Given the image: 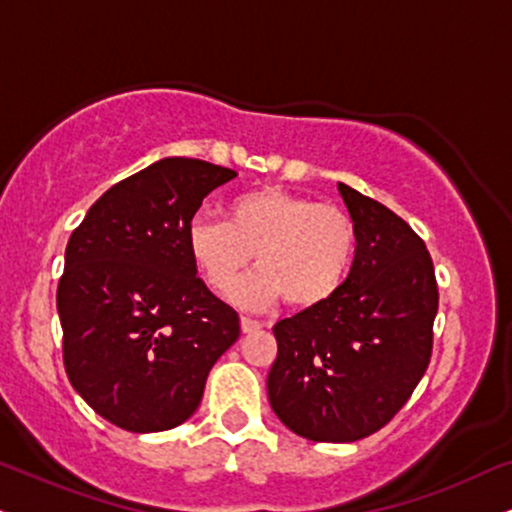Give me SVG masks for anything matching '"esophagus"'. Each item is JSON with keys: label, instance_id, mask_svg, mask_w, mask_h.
<instances>
[{"label": "esophagus", "instance_id": "esophagus-1", "mask_svg": "<svg viewBox=\"0 0 512 512\" xmlns=\"http://www.w3.org/2000/svg\"><path fill=\"white\" fill-rule=\"evenodd\" d=\"M263 325L261 320H254V318H242V332L244 334H251V332H258V330H263Z\"/></svg>", "mask_w": 512, "mask_h": 512}]
</instances>
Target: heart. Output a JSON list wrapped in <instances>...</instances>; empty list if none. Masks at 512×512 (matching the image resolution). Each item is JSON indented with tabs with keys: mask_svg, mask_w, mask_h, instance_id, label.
<instances>
[{
	"mask_svg": "<svg viewBox=\"0 0 512 512\" xmlns=\"http://www.w3.org/2000/svg\"><path fill=\"white\" fill-rule=\"evenodd\" d=\"M185 239L189 258L216 292L235 285L256 254L261 270L232 292L246 308L280 296L296 308L325 304L342 289L356 256L349 213L280 187L239 194L227 206V220L194 216Z\"/></svg>",
	"mask_w": 512,
	"mask_h": 512,
	"instance_id": "heart-1",
	"label": "heart"
}]
</instances>
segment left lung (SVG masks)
Returning <instances> with one entry per match:
<instances>
[{"instance_id":"obj_1","label":"left lung","mask_w":512,"mask_h":512,"mask_svg":"<svg viewBox=\"0 0 512 512\" xmlns=\"http://www.w3.org/2000/svg\"><path fill=\"white\" fill-rule=\"evenodd\" d=\"M356 225L351 273L325 304L273 327L268 372L275 415L311 441H358L382 430L432 358L439 289L432 256L406 220L339 182Z\"/></svg>"}]
</instances>
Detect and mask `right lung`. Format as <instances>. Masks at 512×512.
<instances>
[{
  "label": "right lung",
  "mask_w": 512,
  "mask_h": 512,
  "mask_svg": "<svg viewBox=\"0 0 512 512\" xmlns=\"http://www.w3.org/2000/svg\"><path fill=\"white\" fill-rule=\"evenodd\" d=\"M230 168L161 159L113 185L66 246L56 289L63 365L94 413L128 432L173 430L237 342L239 315L197 277L187 225Z\"/></svg>",
  "instance_id": "right-lung-1"
}]
</instances>
